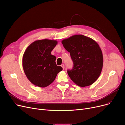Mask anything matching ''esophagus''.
Listing matches in <instances>:
<instances>
[{"instance_id":"34e87169","label":"esophagus","mask_w":125,"mask_h":125,"mask_svg":"<svg viewBox=\"0 0 125 125\" xmlns=\"http://www.w3.org/2000/svg\"><path fill=\"white\" fill-rule=\"evenodd\" d=\"M61 67L63 69H64V64H62L61 65Z\"/></svg>"}]
</instances>
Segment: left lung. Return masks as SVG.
Returning <instances> with one entry per match:
<instances>
[{
    "label": "left lung",
    "instance_id": "8db88e82",
    "mask_svg": "<svg viewBox=\"0 0 125 125\" xmlns=\"http://www.w3.org/2000/svg\"><path fill=\"white\" fill-rule=\"evenodd\" d=\"M62 42L74 64L72 69L67 71L71 79L80 87L92 85L103 67V55L97 43L83 35L72 36Z\"/></svg>",
    "mask_w": 125,
    "mask_h": 125
}]
</instances>
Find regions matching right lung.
Instances as JSON below:
<instances>
[{
	"instance_id": "1",
	"label": "right lung",
	"mask_w": 125,
	"mask_h": 125,
	"mask_svg": "<svg viewBox=\"0 0 125 125\" xmlns=\"http://www.w3.org/2000/svg\"><path fill=\"white\" fill-rule=\"evenodd\" d=\"M57 43L55 40H37L25 51L23 69L27 78L34 85L42 88L48 86L62 70L61 66L56 65V57L51 54Z\"/></svg>"
}]
</instances>
